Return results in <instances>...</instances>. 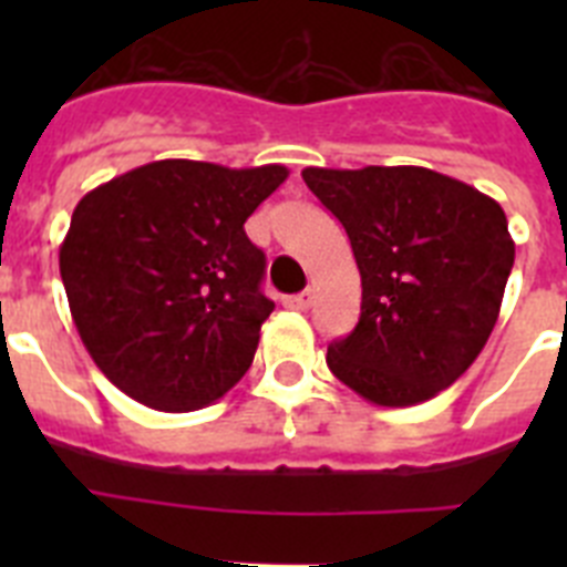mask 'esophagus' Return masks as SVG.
Returning a JSON list of instances; mask_svg holds the SVG:
<instances>
[{
  "mask_svg": "<svg viewBox=\"0 0 567 567\" xmlns=\"http://www.w3.org/2000/svg\"><path fill=\"white\" fill-rule=\"evenodd\" d=\"M284 303H287L289 309H307L309 303H312V295H309V292L289 295V298H284Z\"/></svg>",
  "mask_w": 567,
  "mask_h": 567,
  "instance_id": "1",
  "label": "esophagus"
}]
</instances>
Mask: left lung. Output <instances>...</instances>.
I'll use <instances>...</instances> for the list:
<instances>
[{
  "label": "left lung",
  "instance_id": "left-lung-1",
  "mask_svg": "<svg viewBox=\"0 0 567 567\" xmlns=\"http://www.w3.org/2000/svg\"><path fill=\"white\" fill-rule=\"evenodd\" d=\"M303 182L343 224L360 269V320L334 340V378L374 405H414L483 352L514 267L494 198L425 167H307Z\"/></svg>",
  "mask_w": 567,
  "mask_h": 567
}]
</instances>
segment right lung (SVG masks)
Masks as SVG:
<instances>
[{
  "mask_svg": "<svg viewBox=\"0 0 567 567\" xmlns=\"http://www.w3.org/2000/svg\"><path fill=\"white\" fill-rule=\"evenodd\" d=\"M287 175L164 158L76 204L59 272L110 383L155 412H195L244 378L275 309L244 224Z\"/></svg>",
  "mask_w": 567,
  "mask_h": 567,
  "instance_id": "obj_1",
  "label": "right lung"
}]
</instances>
